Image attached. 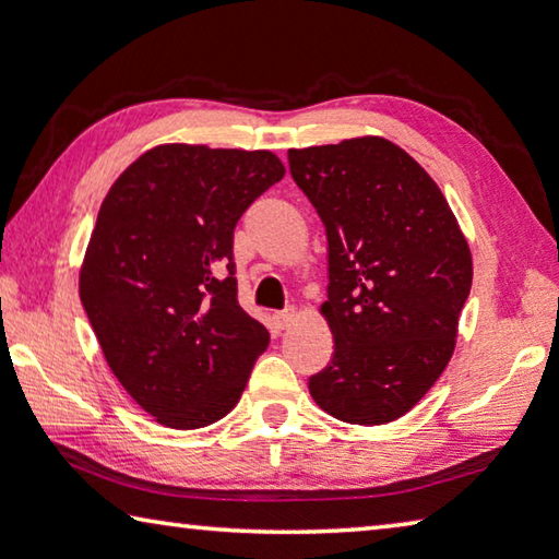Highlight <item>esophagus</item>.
Returning a JSON list of instances; mask_svg holds the SVG:
<instances>
[{
	"instance_id": "obj_1",
	"label": "esophagus",
	"mask_w": 559,
	"mask_h": 559,
	"mask_svg": "<svg viewBox=\"0 0 559 559\" xmlns=\"http://www.w3.org/2000/svg\"><path fill=\"white\" fill-rule=\"evenodd\" d=\"M273 323H276L278 330H288L293 323H296V310H293V308L281 310V313L273 316Z\"/></svg>"
}]
</instances>
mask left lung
Masks as SVG:
<instances>
[{"instance_id":"1","label":"left lung","mask_w":559,"mask_h":559,"mask_svg":"<svg viewBox=\"0 0 559 559\" xmlns=\"http://www.w3.org/2000/svg\"><path fill=\"white\" fill-rule=\"evenodd\" d=\"M296 185L328 236L335 353L308 380L320 409L377 427L427 394L456 347L473 261L447 197L384 138L288 150Z\"/></svg>"}]
</instances>
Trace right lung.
<instances>
[{
    "label": "right lung",
    "mask_w": 559,
    "mask_h": 559,
    "mask_svg": "<svg viewBox=\"0 0 559 559\" xmlns=\"http://www.w3.org/2000/svg\"><path fill=\"white\" fill-rule=\"evenodd\" d=\"M283 175L269 150L157 145L100 204L81 302L112 374L163 427L219 421L269 347L236 300L234 226Z\"/></svg>",
    "instance_id": "right-lung-1"
}]
</instances>
